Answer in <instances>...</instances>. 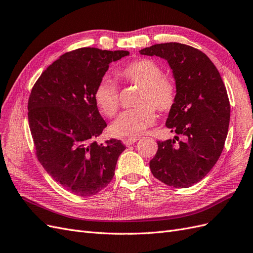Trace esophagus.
I'll use <instances>...</instances> for the list:
<instances>
[{"label": "esophagus", "instance_id": "obj_1", "mask_svg": "<svg viewBox=\"0 0 253 253\" xmlns=\"http://www.w3.org/2000/svg\"><path fill=\"white\" fill-rule=\"evenodd\" d=\"M137 140H138V138H127V139H124V144L126 145V147H129V145L134 144Z\"/></svg>", "mask_w": 253, "mask_h": 253}]
</instances>
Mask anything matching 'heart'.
Returning a JSON list of instances; mask_svg holds the SVG:
<instances>
[{
	"mask_svg": "<svg viewBox=\"0 0 253 253\" xmlns=\"http://www.w3.org/2000/svg\"><path fill=\"white\" fill-rule=\"evenodd\" d=\"M117 78L126 84L140 86L137 94L136 109L122 112L112 126L111 131L117 137L136 138L154 125L155 109L160 112L170 110L176 99L174 83L164 76L163 68L151 59L134 60L117 71ZM94 100L104 115L113 117L119 109V93L109 79L98 82L94 90Z\"/></svg>",
	"mask_w": 253,
	"mask_h": 253,
	"instance_id": "heart-1",
	"label": "heart"
}]
</instances>
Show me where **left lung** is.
Instances as JSON below:
<instances>
[{
    "instance_id": "obj_1",
    "label": "left lung",
    "mask_w": 253,
    "mask_h": 253,
    "mask_svg": "<svg viewBox=\"0 0 253 253\" xmlns=\"http://www.w3.org/2000/svg\"><path fill=\"white\" fill-rule=\"evenodd\" d=\"M168 61L176 84V99L166 126L178 136L157 141L150 162L152 174L175 188H189L210 172L223 152L230 121V103L217 68L205 53L170 42L139 50Z\"/></svg>"
}]
</instances>
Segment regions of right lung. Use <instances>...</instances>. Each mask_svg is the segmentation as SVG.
Here are the masks:
<instances>
[{
    "instance_id": "right-lung-1",
    "label": "right lung",
    "mask_w": 253,
    "mask_h": 253,
    "mask_svg": "<svg viewBox=\"0 0 253 253\" xmlns=\"http://www.w3.org/2000/svg\"><path fill=\"white\" fill-rule=\"evenodd\" d=\"M128 55L95 47L66 52L42 73L30 93L28 122L38 160L76 195H95L108 186L126 150L117 139L95 141L106 122L94 90L110 63Z\"/></svg>"
}]
</instances>
